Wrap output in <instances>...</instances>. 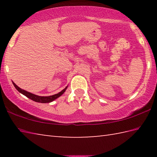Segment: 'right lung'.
<instances>
[{"mask_svg": "<svg viewBox=\"0 0 157 157\" xmlns=\"http://www.w3.org/2000/svg\"><path fill=\"white\" fill-rule=\"evenodd\" d=\"M12 83H13V84H14L15 88L17 89V91L18 92H20L21 94L24 95L25 96H26L28 98H30V99L34 101V102H41V103H48V102H52L53 100H55V99H57V98L60 97L61 95H62L63 94V93L65 92V91L68 87V86H66L64 89H63L62 91H60L59 93H58V94H57L50 95V96H39V95H34L33 94H31V93H30V92L25 91V90L21 89V88H19V87L17 86V84L14 83V82H12Z\"/></svg>", "mask_w": 157, "mask_h": 157, "instance_id": "right-lung-1", "label": "right lung"}]
</instances>
